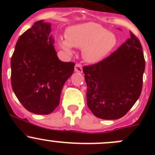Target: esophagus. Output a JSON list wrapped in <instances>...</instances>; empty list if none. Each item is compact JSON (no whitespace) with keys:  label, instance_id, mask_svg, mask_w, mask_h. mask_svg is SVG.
<instances>
[{"label":"esophagus","instance_id":"34e87169","mask_svg":"<svg viewBox=\"0 0 155 155\" xmlns=\"http://www.w3.org/2000/svg\"><path fill=\"white\" fill-rule=\"evenodd\" d=\"M75 71L78 72V73H82V64L78 63L76 64V65H75Z\"/></svg>","mask_w":155,"mask_h":155}]
</instances>
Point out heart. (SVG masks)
<instances>
[{"mask_svg": "<svg viewBox=\"0 0 155 155\" xmlns=\"http://www.w3.org/2000/svg\"><path fill=\"white\" fill-rule=\"evenodd\" d=\"M116 42L113 33L96 23L88 22L68 28L66 39H61L59 45L69 54L73 53V46L83 48L85 60L90 63H97L113 49Z\"/></svg>", "mask_w": 155, "mask_h": 155, "instance_id": "obj_1", "label": "heart"}]
</instances>
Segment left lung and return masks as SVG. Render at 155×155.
<instances>
[{"mask_svg": "<svg viewBox=\"0 0 155 155\" xmlns=\"http://www.w3.org/2000/svg\"><path fill=\"white\" fill-rule=\"evenodd\" d=\"M130 37L101 61L83 67L87 84V105L102 119H118L132 108L141 94L145 58L139 39Z\"/></svg>", "mask_w": 155, "mask_h": 155, "instance_id": "8db88e82", "label": "left lung"}]
</instances>
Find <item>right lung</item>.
<instances>
[{
  "mask_svg": "<svg viewBox=\"0 0 155 155\" xmlns=\"http://www.w3.org/2000/svg\"><path fill=\"white\" fill-rule=\"evenodd\" d=\"M51 24L36 21L17 41L11 58V85L28 111L48 115L59 105L62 87L75 64L58 59Z\"/></svg>",
  "mask_w": 155,
  "mask_h": 155,
  "instance_id": "right-lung-1",
  "label": "right lung"
}]
</instances>
